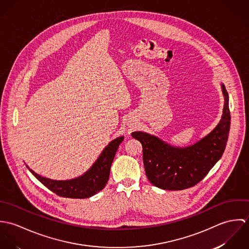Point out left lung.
Wrapping results in <instances>:
<instances>
[{"instance_id":"1","label":"left lung","mask_w":249,"mask_h":249,"mask_svg":"<svg viewBox=\"0 0 249 249\" xmlns=\"http://www.w3.org/2000/svg\"><path fill=\"white\" fill-rule=\"evenodd\" d=\"M224 107L221 120L213 130L198 142L173 146L147 133L135 131L132 137L142 143V161L150 183L160 189L178 191L200 182L222 156L230 129L229 97L221 85Z\"/></svg>"}]
</instances>
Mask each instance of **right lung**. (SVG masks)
Segmentation results:
<instances>
[{
    "mask_svg": "<svg viewBox=\"0 0 249 249\" xmlns=\"http://www.w3.org/2000/svg\"><path fill=\"white\" fill-rule=\"evenodd\" d=\"M123 141L124 136H121L109 142L89 171L81 177L71 180L57 181L43 178L27 167L44 186L57 196L69 198H87L98 194L106 187L109 179L111 164L120 143Z\"/></svg>",
    "mask_w": 249,
    "mask_h": 249,
    "instance_id": "right-lung-1",
    "label": "right lung"
}]
</instances>
